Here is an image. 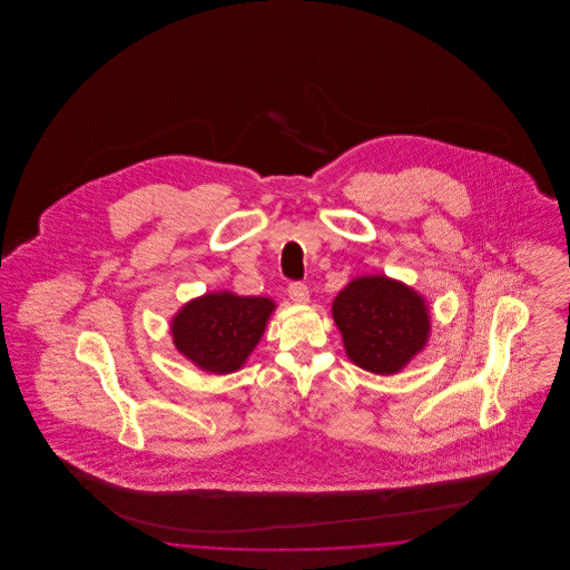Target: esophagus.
I'll list each match as a JSON object with an SVG mask.
<instances>
[{
    "instance_id": "34e87169",
    "label": "esophagus",
    "mask_w": 570,
    "mask_h": 570,
    "mask_svg": "<svg viewBox=\"0 0 570 570\" xmlns=\"http://www.w3.org/2000/svg\"><path fill=\"white\" fill-rule=\"evenodd\" d=\"M288 295H291L293 301H297V303H305L309 298V291H307V286L303 282H291L288 284Z\"/></svg>"
}]
</instances>
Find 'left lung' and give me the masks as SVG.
Here are the masks:
<instances>
[{"label": "left lung", "mask_w": 570, "mask_h": 570, "mask_svg": "<svg viewBox=\"0 0 570 570\" xmlns=\"http://www.w3.org/2000/svg\"><path fill=\"white\" fill-rule=\"evenodd\" d=\"M333 318L348 356L374 374L400 372L430 333L425 301L384 275L351 282L333 301Z\"/></svg>", "instance_id": "1"}]
</instances>
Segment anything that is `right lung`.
Here are the masks:
<instances>
[{
    "label": "right lung",
    "instance_id": "add662e5",
    "mask_svg": "<svg viewBox=\"0 0 570 570\" xmlns=\"http://www.w3.org/2000/svg\"><path fill=\"white\" fill-rule=\"evenodd\" d=\"M273 301L237 297L230 293L205 295L188 303L173 321V340L198 367L228 374L244 365L258 344Z\"/></svg>",
    "mask_w": 570,
    "mask_h": 570
}]
</instances>
